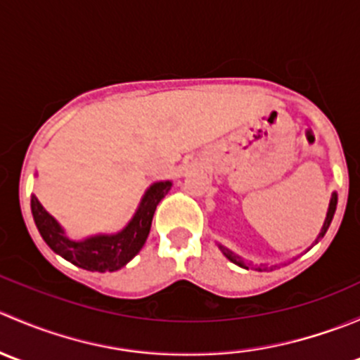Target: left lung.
Here are the masks:
<instances>
[{
    "label": "left lung",
    "mask_w": 360,
    "mask_h": 360,
    "mask_svg": "<svg viewBox=\"0 0 360 360\" xmlns=\"http://www.w3.org/2000/svg\"><path fill=\"white\" fill-rule=\"evenodd\" d=\"M336 203H338V195H336V193H333V197H331V202H329L328 216H326V221H324V226H322V230H321V233H319V237L315 238V244H317V242L321 240L322 237H324V235H326V231H328L329 224H331V221H333V216H335V212H336ZM219 249L223 250V254H224V256H226L228 259H230V261H233L235 264H238V266H242V268H249L248 264L244 263V259H242V257H238L237 254H233V252H231V250H228L226 248H223V245H219ZM257 270H259V271H263V270H266V268H257Z\"/></svg>",
    "instance_id": "8db88e82"
}]
</instances>
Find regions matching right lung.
Listing matches in <instances>:
<instances>
[{"instance_id":"obj_1","label":"right lung","mask_w":360,"mask_h":360,"mask_svg":"<svg viewBox=\"0 0 360 360\" xmlns=\"http://www.w3.org/2000/svg\"><path fill=\"white\" fill-rule=\"evenodd\" d=\"M172 183L158 181L151 184L137 207L136 214L122 231L115 235H96L85 240H71L60 224L43 209L38 198L31 197V210L36 228L53 252L90 271H115L125 266L146 242L157 205L169 193Z\"/></svg>"}]
</instances>
